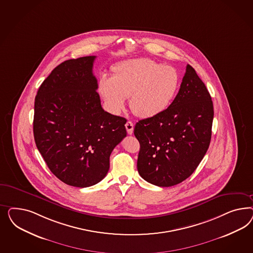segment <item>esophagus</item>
I'll use <instances>...</instances> for the list:
<instances>
[{
    "instance_id": "1",
    "label": "esophagus",
    "mask_w": 253,
    "mask_h": 253,
    "mask_svg": "<svg viewBox=\"0 0 253 253\" xmlns=\"http://www.w3.org/2000/svg\"><path fill=\"white\" fill-rule=\"evenodd\" d=\"M125 127H126V130H127V132H128V134H131L132 133V131H133V124L130 121H128L126 124H125Z\"/></svg>"
}]
</instances>
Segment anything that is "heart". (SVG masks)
Segmentation results:
<instances>
[{
  "instance_id": "heart-1",
  "label": "heart",
  "mask_w": 253,
  "mask_h": 253,
  "mask_svg": "<svg viewBox=\"0 0 253 253\" xmlns=\"http://www.w3.org/2000/svg\"><path fill=\"white\" fill-rule=\"evenodd\" d=\"M179 87L176 69L149 58L119 63L113 68V77L104 74L98 82V92L110 113L118 114L130 96V109L140 118H151L165 111Z\"/></svg>"
}]
</instances>
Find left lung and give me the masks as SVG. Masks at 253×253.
<instances>
[{
    "instance_id": "obj_1",
    "label": "left lung",
    "mask_w": 253,
    "mask_h": 253,
    "mask_svg": "<svg viewBox=\"0 0 253 253\" xmlns=\"http://www.w3.org/2000/svg\"><path fill=\"white\" fill-rule=\"evenodd\" d=\"M213 115L210 92L196 70L187 65L170 106L135 124L140 176L161 187L180 184L190 176L210 146Z\"/></svg>"
}]
</instances>
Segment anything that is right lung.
Masks as SVG:
<instances>
[{
    "mask_svg": "<svg viewBox=\"0 0 253 253\" xmlns=\"http://www.w3.org/2000/svg\"><path fill=\"white\" fill-rule=\"evenodd\" d=\"M94 55L64 61L39 88L33 133L48 168L65 184L88 187L109 169V157L126 136V120L105 111L92 74Z\"/></svg>",
    "mask_w": 253,
    "mask_h": 253,
    "instance_id": "right-lung-1",
    "label": "right lung"
}]
</instances>
